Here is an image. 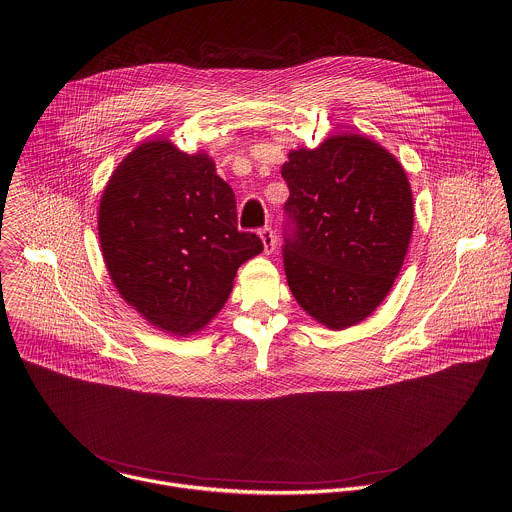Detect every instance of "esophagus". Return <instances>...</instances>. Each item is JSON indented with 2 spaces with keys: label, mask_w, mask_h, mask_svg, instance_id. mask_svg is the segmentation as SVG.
Returning a JSON list of instances; mask_svg holds the SVG:
<instances>
[{
  "label": "esophagus",
  "mask_w": 512,
  "mask_h": 512,
  "mask_svg": "<svg viewBox=\"0 0 512 512\" xmlns=\"http://www.w3.org/2000/svg\"><path fill=\"white\" fill-rule=\"evenodd\" d=\"M259 235H261V241H263L265 253H273V251H275V247H277V237H275V231H273L269 225H265V227L259 231Z\"/></svg>",
  "instance_id": "obj_1"
}]
</instances>
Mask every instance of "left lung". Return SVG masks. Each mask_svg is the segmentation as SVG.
<instances>
[{"label":"left lung","instance_id":"obj_1","mask_svg":"<svg viewBox=\"0 0 512 512\" xmlns=\"http://www.w3.org/2000/svg\"><path fill=\"white\" fill-rule=\"evenodd\" d=\"M281 176L283 263L297 303L342 330L390 293L408 253L413 202L402 164L360 134L293 150Z\"/></svg>","mask_w":512,"mask_h":512}]
</instances>
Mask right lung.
<instances>
[{
	"instance_id": "right-lung-1",
	"label": "right lung",
	"mask_w": 512,
	"mask_h": 512,
	"mask_svg": "<svg viewBox=\"0 0 512 512\" xmlns=\"http://www.w3.org/2000/svg\"><path fill=\"white\" fill-rule=\"evenodd\" d=\"M108 275L150 324L192 334L227 301L241 263L263 241L237 229L235 194L205 154L168 140L130 152L110 176L99 209Z\"/></svg>"
}]
</instances>
